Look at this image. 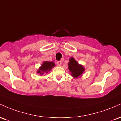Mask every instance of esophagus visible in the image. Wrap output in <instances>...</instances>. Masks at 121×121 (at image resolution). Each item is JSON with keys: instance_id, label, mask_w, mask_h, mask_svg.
I'll return each instance as SVG.
<instances>
[{"instance_id": "34e87169", "label": "esophagus", "mask_w": 121, "mask_h": 121, "mask_svg": "<svg viewBox=\"0 0 121 121\" xmlns=\"http://www.w3.org/2000/svg\"><path fill=\"white\" fill-rule=\"evenodd\" d=\"M57 65H58V66H60L61 65H62V62L61 61H58V62H56Z\"/></svg>"}]
</instances>
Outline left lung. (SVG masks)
Wrapping results in <instances>:
<instances>
[{
  "label": "left lung",
  "mask_w": 121,
  "mask_h": 121,
  "mask_svg": "<svg viewBox=\"0 0 121 121\" xmlns=\"http://www.w3.org/2000/svg\"><path fill=\"white\" fill-rule=\"evenodd\" d=\"M69 70L71 73V75L74 78H77L82 75L85 71V68L82 65H79L74 58L71 57L68 63Z\"/></svg>",
  "instance_id": "obj_1"
}]
</instances>
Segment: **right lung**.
Wrapping results in <instances>:
<instances>
[{
    "label": "right lung",
    "mask_w": 121,
    "mask_h": 121,
    "mask_svg": "<svg viewBox=\"0 0 121 121\" xmlns=\"http://www.w3.org/2000/svg\"><path fill=\"white\" fill-rule=\"evenodd\" d=\"M55 66V63L53 62L46 61L43 62L41 66L39 67V70L37 71V73L40 74V75H42L44 73H47L48 71H50Z\"/></svg>",
    "instance_id": "right-lung-1"
}]
</instances>
